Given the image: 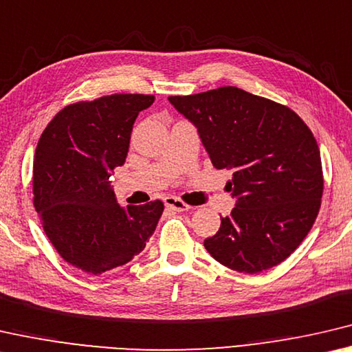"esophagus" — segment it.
Wrapping results in <instances>:
<instances>
[{
  "mask_svg": "<svg viewBox=\"0 0 352 352\" xmlns=\"http://www.w3.org/2000/svg\"><path fill=\"white\" fill-rule=\"evenodd\" d=\"M164 203H165L166 207H170V209L176 210V212H186V210L190 209L188 204H186V203H184V201L177 199V198H175V197H166V198L164 199Z\"/></svg>",
  "mask_w": 352,
  "mask_h": 352,
  "instance_id": "esophagus-1",
  "label": "esophagus"
}]
</instances>
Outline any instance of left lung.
<instances>
[{
  "mask_svg": "<svg viewBox=\"0 0 352 352\" xmlns=\"http://www.w3.org/2000/svg\"><path fill=\"white\" fill-rule=\"evenodd\" d=\"M168 101L198 129L217 170H230L235 198L209 254L224 267L256 274L284 262L318 215L322 170L318 145L292 109L237 87Z\"/></svg>",
  "mask_w": 352,
  "mask_h": 352,
  "instance_id": "obj_1",
  "label": "left lung"
}]
</instances>
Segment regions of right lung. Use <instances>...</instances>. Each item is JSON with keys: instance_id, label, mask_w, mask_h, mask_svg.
Listing matches in <instances>:
<instances>
[{"instance_id": "obj_1", "label": "right lung", "mask_w": 352, "mask_h": 352, "mask_svg": "<svg viewBox=\"0 0 352 352\" xmlns=\"http://www.w3.org/2000/svg\"><path fill=\"white\" fill-rule=\"evenodd\" d=\"M153 95H111L63 107L34 157V207L63 261L89 274L122 267L143 251L162 201L122 207L109 177L122 166L138 112Z\"/></svg>"}]
</instances>
